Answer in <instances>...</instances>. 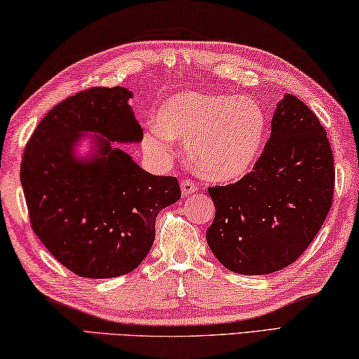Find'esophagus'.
<instances>
[{"label":"esophagus","mask_w":359,"mask_h":359,"mask_svg":"<svg viewBox=\"0 0 359 359\" xmlns=\"http://www.w3.org/2000/svg\"><path fill=\"white\" fill-rule=\"evenodd\" d=\"M180 184H181V192H183V196H191V194L197 191V186L192 180H183Z\"/></svg>","instance_id":"34e87169"}]
</instances>
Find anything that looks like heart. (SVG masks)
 <instances>
[{"label":"heart","instance_id":"obj_1","mask_svg":"<svg viewBox=\"0 0 359 359\" xmlns=\"http://www.w3.org/2000/svg\"><path fill=\"white\" fill-rule=\"evenodd\" d=\"M156 122L144 132L146 152L158 163H170L175 140H186L187 162L213 183H231L250 172L267 128L256 100L227 93H176L157 109Z\"/></svg>","mask_w":359,"mask_h":359}]
</instances>
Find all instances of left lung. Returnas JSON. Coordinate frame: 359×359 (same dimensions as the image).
Returning a JSON list of instances; mask_svg holds the SVG:
<instances>
[{
  "instance_id": "left-lung-1",
  "label": "left lung",
  "mask_w": 359,
  "mask_h": 359,
  "mask_svg": "<svg viewBox=\"0 0 359 359\" xmlns=\"http://www.w3.org/2000/svg\"><path fill=\"white\" fill-rule=\"evenodd\" d=\"M334 157L320 119L294 95L277 104L270 138L237 183L208 187L216 213L207 242L242 275L277 272L313 242L332 205Z\"/></svg>"
}]
</instances>
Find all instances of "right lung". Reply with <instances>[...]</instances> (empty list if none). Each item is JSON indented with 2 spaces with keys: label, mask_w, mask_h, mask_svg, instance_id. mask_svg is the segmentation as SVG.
<instances>
[{
  "label": "right lung",
  "mask_w": 359,
  "mask_h": 359,
  "mask_svg": "<svg viewBox=\"0 0 359 359\" xmlns=\"http://www.w3.org/2000/svg\"><path fill=\"white\" fill-rule=\"evenodd\" d=\"M124 87H92L47 113L23 151L20 181L33 232L55 259L84 278L137 269L156 237L158 211L180 201L176 176H156L111 143L143 138ZM95 131L99 156L82 161L72 146Z\"/></svg>",
  "instance_id": "add662e5"
}]
</instances>
